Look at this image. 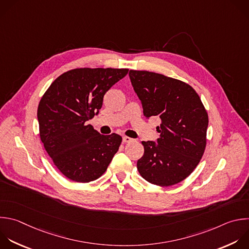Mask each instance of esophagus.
<instances>
[{
    "instance_id": "1",
    "label": "esophagus",
    "mask_w": 249,
    "mask_h": 249,
    "mask_svg": "<svg viewBox=\"0 0 249 249\" xmlns=\"http://www.w3.org/2000/svg\"><path fill=\"white\" fill-rule=\"evenodd\" d=\"M132 141H133V139H131L130 137H127V136H124V137L122 138V142H123L124 143L130 142H132Z\"/></svg>"
}]
</instances>
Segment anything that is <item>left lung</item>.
I'll return each mask as SVG.
<instances>
[{
	"label": "left lung",
	"instance_id": "1",
	"mask_svg": "<svg viewBox=\"0 0 249 249\" xmlns=\"http://www.w3.org/2000/svg\"><path fill=\"white\" fill-rule=\"evenodd\" d=\"M130 80L146 119L157 116L159 139L142 142L144 152L137 168L148 183L168 187L185 180L196 167L206 145L208 115L196 92L162 74L130 70Z\"/></svg>",
	"mask_w": 249,
	"mask_h": 249
}]
</instances>
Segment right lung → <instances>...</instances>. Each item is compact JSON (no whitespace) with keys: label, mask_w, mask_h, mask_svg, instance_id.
<instances>
[{"label":"right lung","mask_w":249,"mask_h":249,"mask_svg":"<svg viewBox=\"0 0 249 249\" xmlns=\"http://www.w3.org/2000/svg\"><path fill=\"white\" fill-rule=\"evenodd\" d=\"M128 69L77 68L57 77L40 101V138L58 170L68 179L89 183L107 169L121 136L101 135L87 121L99 114L106 93Z\"/></svg>","instance_id":"obj_1"}]
</instances>
